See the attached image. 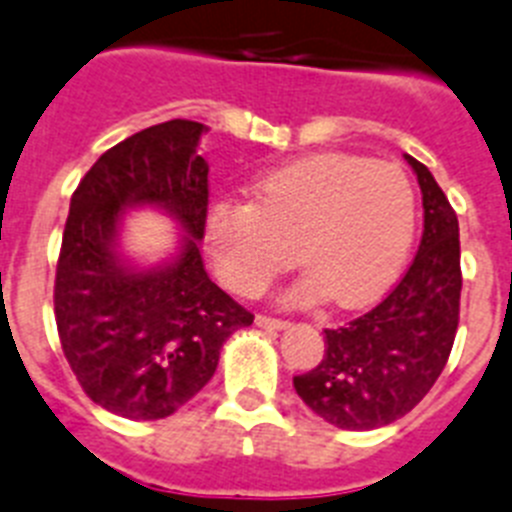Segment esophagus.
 Returning a JSON list of instances; mask_svg holds the SVG:
<instances>
[{
  "instance_id": "34e87169",
  "label": "esophagus",
  "mask_w": 512,
  "mask_h": 512,
  "mask_svg": "<svg viewBox=\"0 0 512 512\" xmlns=\"http://www.w3.org/2000/svg\"><path fill=\"white\" fill-rule=\"evenodd\" d=\"M256 326H261V329H287V321H282V318H272V316H256Z\"/></svg>"
}]
</instances>
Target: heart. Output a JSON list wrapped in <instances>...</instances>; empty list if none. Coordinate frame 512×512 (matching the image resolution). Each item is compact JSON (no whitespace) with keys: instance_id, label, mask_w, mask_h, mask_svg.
Instances as JSON below:
<instances>
[{"instance_id":"1","label":"heart","mask_w":512,"mask_h":512,"mask_svg":"<svg viewBox=\"0 0 512 512\" xmlns=\"http://www.w3.org/2000/svg\"><path fill=\"white\" fill-rule=\"evenodd\" d=\"M412 235L414 191L404 170L342 152L308 155L266 173L251 186V204H214L204 222L227 287L259 295L295 253L308 274L287 300L329 295L339 308L378 298L399 274Z\"/></svg>"}]
</instances>
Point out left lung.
<instances>
[{"label": "left lung", "mask_w": 512, "mask_h": 512, "mask_svg": "<svg viewBox=\"0 0 512 512\" xmlns=\"http://www.w3.org/2000/svg\"><path fill=\"white\" fill-rule=\"evenodd\" d=\"M404 157L417 173L425 207V233L412 266L365 316L323 331V360L292 378L300 399L342 430H375L412 412L440 378L456 339L458 217L430 170Z\"/></svg>", "instance_id": "obj_1"}]
</instances>
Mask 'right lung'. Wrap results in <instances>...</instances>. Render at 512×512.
I'll return each instance as SVG.
<instances>
[{
  "label": "right lung",
  "instance_id": "right-lung-1",
  "mask_svg": "<svg viewBox=\"0 0 512 512\" xmlns=\"http://www.w3.org/2000/svg\"><path fill=\"white\" fill-rule=\"evenodd\" d=\"M207 126L173 119L98 157L72 194L56 264L61 349L82 391L126 419H163L209 383L227 336L253 316L204 269ZM155 206L182 225L173 260L139 270L118 248L126 208Z\"/></svg>",
  "mask_w": 512,
  "mask_h": 512
}]
</instances>
